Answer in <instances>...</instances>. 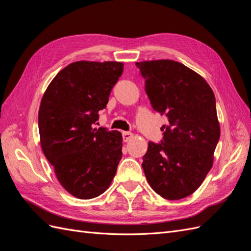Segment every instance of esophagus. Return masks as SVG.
I'll return each instance as SVG.
<instances>
[{
	"instance_id": "esophagus-1",
	"label": "esophagus",
	"mask_w": 251,
	"mask_h": 251,
	"mask_svg": "<svg viewBox=\"0 0 251 251\" xmlns=\"http://www.w3.org/2000/svg\"><path fill=\"white\" fill-rule=\"evenodd\" d=\"M123 137H124V141L126 142L133 137V134L131 132H123Z\"/></svg>"
}]
</instances>
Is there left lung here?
Returning a JSON list of instances; mask_svg holds the SVG:
<instances>
[{"label": "left lung", "mask_w": 251, "mask_h": 251, "mask_svg": "<svg viewBox=\"0 0 251 251\" xmlns=\"http://www.w3.org/2000/svg\"><path fill=\"white\" fill-rule=\"evenodd\" d=\"M156 112L165 115L160 142H149L142 169L151 187L168 200L192 195L210 171L220 139L216 98L198 73L175 60L136 63Z\"/></svg>", "instance_id": "1"}]
</instances>
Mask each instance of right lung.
<instances>
[{
    "instance_id": "obj_1",
    "label": "right lung",
    "mask_w": 251,
    "mask_h": 251,
    "mask_svg": "<svg viewBox=\"0 0 251 251\" xmlns=\"http://www.w3.org/2000/svg\"><path fill=\"white\" fill-rule=\"evenodd\" d=\"M124 71L117 62L68 65L53 78L39 111L41 146L59 183L79 199L105 192L123 157V136L94 128Z\"/></svg>"
}]
</instances>
